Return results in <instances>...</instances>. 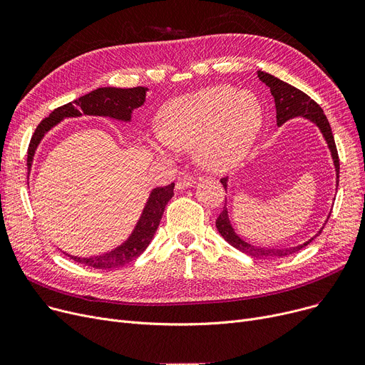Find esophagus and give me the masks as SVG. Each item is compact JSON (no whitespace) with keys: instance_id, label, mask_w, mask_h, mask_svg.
Listing matches in <instances>:
<instances>
[{"instance_id":"1","label":"esophagus","mask_w":365,"mask_h":365,"mask_svg":"<svg viewBox=\"0 0 365 365\" xmlns=\"http://www.w3.org/2000/svg\"><path fill=\"white\" fill-rule=\"evenodd\" d=\"M197 183V178L192 175H182L176 182V189H186L189 186H194Z\"/></svg>"}]
</instances>
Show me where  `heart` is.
Segmentation results:
<instances>
[{"instance_id": "obj_1", "label": "heart", "mask_w": 365, "mask_h": 365, "mask_svg": "<svg viewBox=\"0 0 365 365\" xmlns=\"http://www.w3.org/2000/svg\"><path fill=\"white\" fill-rule=\"evenodd\" d=\"M262 121L263 109L252 91L205 87L167 102L160 113V130L148 134L146 143L157 153L194 146L202 167L225 171L245 157Z\"/></svg>"}]
</instances>
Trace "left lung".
I'll use <instances>...</instances> for the list:
<instances>
[{
  "label": "left lung",
  "mask_w": 365,
  "mask_h": 365,
  "mask_svg": "<svg viewBox=\"0 0 365 365\" xmlns=\"http://www.w3.org/2000/svg\"><path fill=\"white\" fill-rule=\"evenodd\" d=\"M259 78L271 88V93L275 99V108H277V124L281 125L285 121H289L294 117H304L311 120L312 123H315L319 130L322 131L325 140L329 143V148L331 150V157L334 161V167H336V173H337V178H339V170H340V163H339V153H337V148H336V142H334V136L331 133V127L330 123L325 117L324 110L321 109V106L312 101L308 94L303 93L302 90L287 84L284 81H281L277 76L259 71L257 72ZM222 185L226 189V183H227V178H222L220 179ZM216 227L219 234L229 242L231 245H234L237 250L248 255V256H253V257H272V256H289L293 255L296 252H299L300 248H303L304 245H308L312 240H309L308 242H304L303 245L299 247H293V248H264V247H255L250 245L248 242L242 241L235 232L231 226V222H229L227 217V210H226V202L225 207L222 210V213L219 215L217 220H216ZM321 234V231H319Z\"/></svg>",
  "instance_id": "1"
}]
</instances>
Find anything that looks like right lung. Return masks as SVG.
I'll list each match as a JSON object with an SVG mask.
<instances>
[{
	"label": "right lung",
	"instance_id": "right-lung-1",
	"mask_svg": "<svg viewBox=\"0 0 365 365\" xmlns=\"http://www.w3.org/2000/svg\"><path fill=\"white\" fill-rule=\"evenodd\" d=\"M146 90L148 88L145 87H103L86 96H81L80 99H75L72 103H66L54 109L47 118L38 124L35 133L32 134L28 148V170H31L34 153L38 143L41 142L44 134L61 120L68 117H80V115L86 113L103 115V117H110L115 120L130 121L133 109L143 105ZM173 189H175V183L152 190L136 229L133 231L131 237L123 245L115 248V250L94 257H76L69 255L66 256H69L73 262L96 267V269H112V267H120L133 262L146 250V247L153 238V234H155L160 220L164 215V208L171 197L175 195Z\"/></svg>",
	"mask_w": 365,
	"mask_h": 365
}]
</instances>
